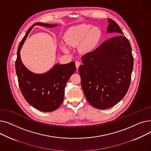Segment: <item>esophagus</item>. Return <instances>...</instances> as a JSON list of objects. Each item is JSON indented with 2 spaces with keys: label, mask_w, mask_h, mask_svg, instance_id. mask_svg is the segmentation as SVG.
<instances>
[{
  "label": "esophagus",
  "mask_w": 151,
  "mask_h": 151,
  "mask_svg": "<svg viewBox=\"0 0 151 151\" xmlns=\"http://www.w3.org/2000/svg\"><path fill=\"white\" fill-rule=\"evenodd\" d=\"M80 65H81V63H80V61H76V62H75V65H76V68H78Z\"/></svg>",
  "instance_id": "obj_1"
}]
</instances>
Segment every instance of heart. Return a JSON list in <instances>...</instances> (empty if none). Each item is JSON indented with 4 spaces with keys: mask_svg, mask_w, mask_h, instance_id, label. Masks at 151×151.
I'll use <instances>...</instances> for the list:
<instances>
[{
    "mask_svg": "<svg viewBox=\"0 0 151 151\" xmlns=\"http://www.w3.org/2000/svg\"><path fill=\"white\" fill-rule=\"evenodd\" d=\"M101 38V31L96 27L88 24H81L69 28L65 34V41L70 46L81 44L80 50L83 52L92 51ZM61 47L65 52H68L67 46L62 43Z\"/></svg>",
    "mask_w": 151,
    "mask_h": 151,
    "instance_id": "1",
    "label": "heart"
}]
</instances>
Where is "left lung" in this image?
I'll return each instance as SVG.
<instances>
[{"label":"left lung","mask_w":151,"mask_h":151,"mask_svg":"<svg viewBox=\"0 0 151 151\" xmlns=\"http://www.w3.org/2000/svg\"><path fill=\"white\" fill-rule=\"evenodd\" d=\"M108 21L107 32L118 35L83 55V65L79 67L85 97L92 106L100 109L116 105L125 96L133 67L129 40L114 21L108 18Z\"/></svg>","instance_id":"obj_1"}]
</instances>
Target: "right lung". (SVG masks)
<instances>
[{"label": "right lung", "mask_w": 151, "mask_h": 151, "mask_svg": "<svg viewBox=\"0 0 151 151\" xmlns=\"http://www.w3.org/2000/svg\"><path fill=\"white\" fill-rule=\"evenodd\" d=\"M54 27L57 24L37 22L31 26L21 41L15 62L16 73L22 96L29 104L38 110L51 112L62 104L65 86L70 76L76 71L75 62L67 64L57 63L43 74H35L23 65L21 60L20 50L26 38L34 26Z\"/></svg>", "instance_id": "right-lung-1"}]
</instances>
